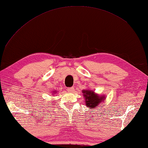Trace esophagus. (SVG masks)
<instances>
[{"mask_svg": "<svg viewBox=\"0 0 148 148\" xmlns=\"http://www.w3.org/2000/svg\"><path fill=\"white\" fill-rule=\"evenodd\" d=\"M74 87H71V88H68L67 91L69 93H74Z\"/></svg>", "mask_w": 148, "mask_h": 148, "instance_id": "esophagus-1", "label": "esophagus"}]
</instances>
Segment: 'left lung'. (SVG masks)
Returning <instances> with one entry per match:
<instances>
[{"label": "left lung", "instance_id": "8db88e82", "mask_svg": "<svg viewBox=\"0 0 148 148\" xmlns=\"http://www.w3.org/2000/svg\"><path fill=\"white\" fill-rule=\"evenodd\" d=\"M82 93L85 100L84 102H85L86 106L92 109H95L97 106L101 104L106 100L105 95H99L98 93H96L92 90H83Z\"/></svg>", "mask_w": 148, "mask_h": 148}]
</instances>
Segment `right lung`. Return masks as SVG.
I'll return each instance as SVG.
<instances>
[{"instance_id":"1","label":"right lung","mask_w":148,"mask_h":148,"mask_svg":"<svg viewBox=\"0 0 148 148\" xmlns=\"http://www.w3.org/2000/svg\"><path fill=\"white\" fill-rule=\"evenodd\" d=\"M57 93V91H56H56H53V95H54L55 93Z\"/></svg>"}]
</instances>
